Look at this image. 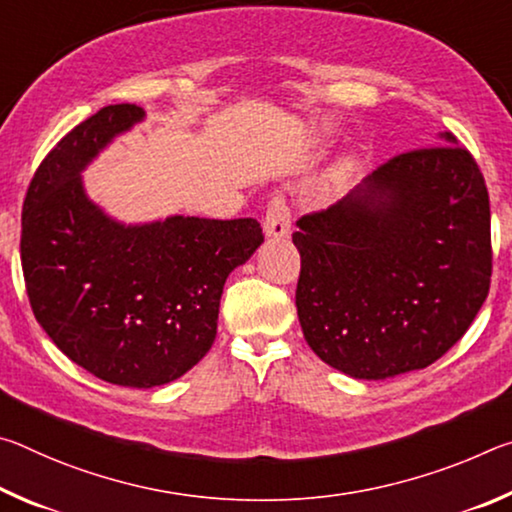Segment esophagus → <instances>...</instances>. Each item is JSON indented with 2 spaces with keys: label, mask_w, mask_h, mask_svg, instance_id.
Wrapping results in <instances>:
<instances>
[{
  "label": "esophagus",
  "mask_w": 512,
  "mask_h": 512,
  "mask_svg": "<svg viewBox=\"0 0 512 512\" xmlns=\"http://www.w3.org/2000/svg\"><path fill=\"white\" fill-rule=\"evenodd\" d=\"M291 232V210L284 196H273L266 205L264 216V235L273 239L289 237Z\"/></svg>",
  "instance_id": "esophagus-1"
}]
</instances>
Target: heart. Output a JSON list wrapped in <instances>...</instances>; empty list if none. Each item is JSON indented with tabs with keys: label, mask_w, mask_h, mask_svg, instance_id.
<instances>
[{
	"label": "heart",
	"mask_w": 512,
	"mask_h": 512,
	"mask_svg": "<svg viewBox=\"0 0 512 512\" xmlns=\"http://www.w3.org/2000/svg\"><path fill=\"white\" fill-rule=\"evenodd\" d=\"M352 167H354V162H352L350 158H345V160L339 164V171H341V173H348V171H352Z\"/></svg>",
	"instance_id": "1"
}]
</instances>
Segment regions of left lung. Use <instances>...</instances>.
<instances>
[{"mask_svg":"<svg viewBox=\"0 0 512 512\" xmlns=\"http://www.w3.org/2000/svg\"><path fill=\"white\" fill-rule=\"evenodd\" d=\"M443 140L395 155L293 232L302 334L354 379L431 366L488 298V187L472 153Z\"/></svg>","mask_w":512,"mask_h":512,"instance_id":"1","label":"left lung"}]
</instances>
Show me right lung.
<instances>
[{
    "instance_id": "1",
    "label": "right lung",
    "mask_w": 512,
    "mask_h": 512,
    "mask_svg": "<svg viewBox=\"0 0 512 512\" xmlns=\"http://www.w3.org/2000/svg\"><path fill=\"white\" fill-rule=\"evenodd\" d=\"M142 117L135 103L106 106L47 153L24 198L20 257L33 316L60 352L110 384L153 388L212 348L223 284L264 235L255 219L103 214L81 171Z\"/></svg>"
}]
</instances>
